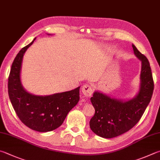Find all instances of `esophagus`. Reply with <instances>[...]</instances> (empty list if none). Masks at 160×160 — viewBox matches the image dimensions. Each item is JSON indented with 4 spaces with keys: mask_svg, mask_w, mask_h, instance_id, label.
I'll use <instances>...</instances> for the list:
<instances>
[{
    "mask_svg": "<svg viewBox=\"0 0 160 160\" xmlns=\"http://www.w3.org/2000/svg\"><path fill=\"white\" fill-rule=\"evenodd\" d=\"M82 92L87 97H89L90 96H92L93 93L92 86L91 85H89V84H86V85H83L82 88Z\"/></svg>",
    "mask_w": 160,
    "mask_h": 160,
    "instance_id": "obj_1",
    "label": "esophagus"
}]
</instances>
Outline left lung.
Returning <instances> with one entry per match:
<instances>
[{
	"label": "left lung",
	"instance_id": "1",
	"mask_svg": "<svg viewBox=\"0 0 160 160\" xmlns=\"http://www.w3.org/2000/svg\"><path fill=\"white\" fill-rule=\"evenodd\" d=\"M134 54L142 62L141 88L138 95L127 101L111 98L95 92L91 102L95 109L89 122L92 132L101 137L111 138L128 132L140 120L152 98L154 81L147 57L132 45Z\"/></svg>",
	"mask_w": 160,
	"mask_h": 160
}]
</instances>
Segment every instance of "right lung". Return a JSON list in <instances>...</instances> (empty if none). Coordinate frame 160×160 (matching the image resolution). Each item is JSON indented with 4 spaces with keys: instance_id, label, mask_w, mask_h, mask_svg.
<instances>
[{
    "instance_id": "add662e5",
    "label": "right lung",
    "mask_w": 160,
    "mask_h": 160,
    "mask_svg": "<svg viewBox=\"0 0 160 160\" xmlns=\"http://www.w3.org/2000/svg\"><path fill=\"white\" fill-rule=\"evenodd\" d=\"M35 40L23 48L14 58L8 78V94L14 111L23 124L37 132H47L62 125L68 112L78 103L80 87L44 97L25 91L20 81V70L24 54Z\"/></svg>"
}]
</instances>
